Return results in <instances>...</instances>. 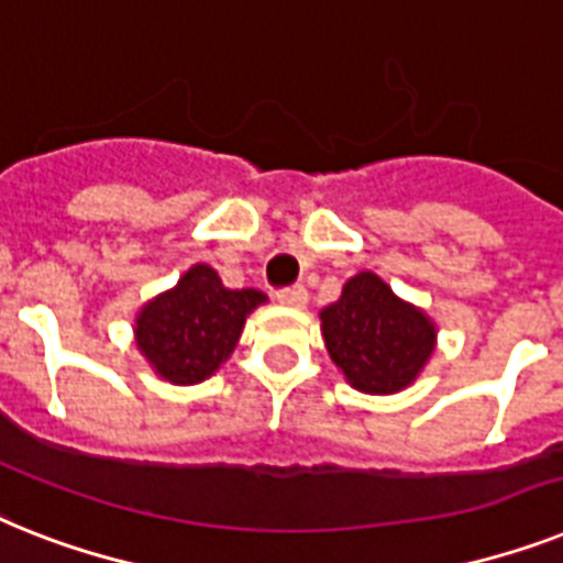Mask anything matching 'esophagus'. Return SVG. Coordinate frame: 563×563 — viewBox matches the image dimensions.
<instances>
[{"instance_id":"34e87169","label":"esophagus","mask_w":563,"mask_h":563,"mask_svg":"<svg viewBox=\"0 0 563 563\" xmlns=\"http://www.w3.org/2000/svg\"><path fill=\"white\" fill-rule=\"evenodd\" d=\"M276 299L282 301V305H287V308H305V305H308V290L301 285H292L285 287V290H278Z\"/></svg>"}]
</instances>
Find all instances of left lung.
Wrapping results in <instances>:
<instances>
[{
	"label": "left lung",
	"mask_w": 563,
	"mask_h": 563,
	"mask_svg": "<svg viewBox=\"0 0 563 563\" xmlns=\"http://www.w3.org/2000/svg\"><path fill=\"white\" fill-rule=\"evenodd\" d=\"M319 319L333 365L362 394L385 397L408 388L438 347L434 319L371 271L347 278Z\"/></svg>",
	"instance_id": "obj_1"
}]
</instances>
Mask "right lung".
Listing matches in <instances>:
<instances>
[{"label":"right lung","instance_id":"obj_1","mask_svg":"<svg viewBox=\"0 0 563 563\" xmlns=\"http://www.w3.org/2000/svg\"><path fill=\"white\" fill-rule=\"evenodd\" d=\"M264 301L262 290H230L209 264H192L137 310L134 345L161 379L198 385L230 360L247 316Z\"/></svg>","mask_w":563,"mask_h":563}]
</instances>
